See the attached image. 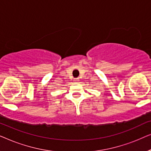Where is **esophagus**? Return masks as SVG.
<instances>
[{"label": "esophagus", "instance_id": "esophagus-1", "mask_svg": "<svg viewBox=\"0 0 151 151\" xmlns=\"http://www.w3.org/2000/svg\"><path fill=\"white\" fill-rule=\"evenodd\" d=\"M78 80H78V78H76V79H75V81H78Z\"/></svg>", "mask_w": 151, "mask_h": 151}]
</instances>
